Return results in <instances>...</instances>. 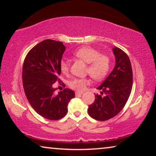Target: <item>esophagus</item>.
<instances>
[{"label": "esophagus", "instance_id": "1", "mask_svg": "<svg viewBox=\"0 0 156 156\" xmlns=\"http://www.w3.org/2000/svg\"><path fill=\"white\" fill-rule=\"evenodd\" d=\"M76 96H81V95H83V92H78V91H76Z\"/></svg>", "mask_w": 156, "mask_h": 156}]
</instances>
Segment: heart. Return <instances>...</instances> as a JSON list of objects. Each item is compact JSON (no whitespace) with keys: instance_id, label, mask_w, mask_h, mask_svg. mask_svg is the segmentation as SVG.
I'll return each mask as SVG.
<instances>
[{"instance_id":"b5f03b06","label":"heart","mask_w":156,"mask_h":156,"mask_svg":"<svg viewBox=\"0 0 156 156\" xmlns=\"http://www.w3.org/2000/svg\"><path fill=\"white\" fill-rule=\"evenodd\" d=\"M73 55L78 58L88 63L86 72L95 80H101L109 72L111 64L110 58L106 55L100 54L96 49L90 47H84L76 51ZM60 69L62 73L67 74L69 69L68 61L62 60L60 63ZM89 82L90 81L87 78H74L69 82V86L72 89L82 92L85 90Z\"/></svg>"}]
</instances>
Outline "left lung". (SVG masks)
I'll return each instance as SVG.
<instances>
[{
	"mask_svg": "<svg viewBox=\"0 0 156 156\" xmlns=\"http://www.w3.org/2000/svg\"><path fill=\"white\" fill-rule=\"evenodd\" d=\"M115 67L98 87L105 96L96 95L93 104L88 108L89 115L94 119L105 121L119 113L130 96L133 86V73L130 60L126 53L118 47L113 48Z\"/></svg>",
	"mask_w": 156,
	"mask_h": 156,
	"instance_id": "obj_1",
	"label": "left lung"
}]
</instances>
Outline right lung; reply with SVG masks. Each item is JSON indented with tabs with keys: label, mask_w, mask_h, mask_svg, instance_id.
Wrapping results in <instances>:
<instances>
[{
	"label": "right lung",
	"mask_w": 156,
	"mask_h": 156,
	"mask_svg": "<svg viewBox=\"0 0 156 156\" xmlns=\"http://www.w3.org/2000/svg\"><path fill=\"white\" fill-rule=\"evenodd\" d=\"M65 47L62 42L47 39L34 47L23 66V85L29 102L46 119L57 120L67 113L74 91L65 89L56 94L53 84L59 81L60 63Z\"/></svg>",
	"instance_id": "add662e5"
}]
</instances>
